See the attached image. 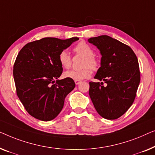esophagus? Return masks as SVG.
Returning a JSON list of instances; mask_svg holds the SVG:
<instances>
[{
	"instance_id": "esophagus-1",
	"label": "esophagus",
	"mask_w": 155,
	"mask_h": 155,
	"mask_svg": "<svg viewBox=\"0 0 155 155\" xmlns=\"http://www.w3.org/2000/svg\"><path fill=\"white\" fill-rule=\"evenodd\" d=\"M75 84H76V85H78V84H79L80 83H81V81H75Z\"/></svg>"
}]
</instances>
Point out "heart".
<instances>
[{
    "instance_id": "heart-1",
    "label": "heart",
    "mask_w": 155,
    "mask_h": 155,
    "mask_svg": "<svg viewBox=\"0 0 155 155\" xmlns=\"http://www.w3.org/2000/svg\"><path fill=\"white\" fill-rule=\"evenodd\" d=\"M76 53L85 57L83 66L85 67L81 69H71L65 71L64 77L74 81H81L90 77L91 75V68L95 70L99 66L98 61L94 58V51L90 45L85 42H80L76 45L74 49ZM59 61L61 65L64 68L68 69L71 65V59L67 51H63L59 55ZM89 67H88L87 66Z\"/></svg>"
}]
</instances>
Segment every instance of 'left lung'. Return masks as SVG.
I'll list each match as a JSON object with an SVG mask.
<instances>
[{"mask_svg":"<svg viewBox=\"0 0 155 155\" xmlns=\"http://www.w3.org/2000/svg\"><path fill=\"white\" fill-rule=\"evenodd\" d=\"M88 41L97 47L102 56L94 77L102 82L89 83V95L100 116L118 119L136 97L140 81L138 58L129 46L107 35L90 38Z\"/></svg>","mask_w":155,"mask_h":155,"instance_id":"8db88e82","label":"left lung"}]
</instances>
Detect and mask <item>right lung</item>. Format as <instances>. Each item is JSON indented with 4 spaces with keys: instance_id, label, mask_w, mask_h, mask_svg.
I'll return each instance as SVG.
<instances>
[{
    "instance_id": "add662e5",
    "label": "right lung",
    "mask_w": 155,
    "mask_h": 155,
    "mask_svg": "<svg viewBox=\"0 0 155 155\" xmlns=\"http://www.w3.org/2000/svg\"><path fill=\"white\" fill-rule=\"evenodd\" d=\"M78 39L43 38L26 44L17 55L13 67L17 94L34 118L44 121L55 119L74 88V80L58 79L63 70L59 55Z\"/></svg>"
}]
</instances>
